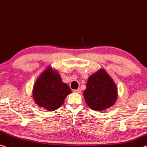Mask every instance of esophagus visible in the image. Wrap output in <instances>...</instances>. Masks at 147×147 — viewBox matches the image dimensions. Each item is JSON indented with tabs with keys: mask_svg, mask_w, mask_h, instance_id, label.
Returning <instances> with one entry per match:
<instances>
[{
	"mask_svg": "<svg viewBox=\"0 0 147 147\" xmlns=\"http://www.w3.org/2000/svg\"><path fill=\"white\" fill-rule=\"evenodd\" d=\"M74 92H76V93H80V92H81V90H80V88H78V89L74 90Z\"/></svg>",
	"mask_w": 147,
	"mask_h": 147,
	"instance_id": "obj_1",
	"label": "esophagus"
}]
</instances>
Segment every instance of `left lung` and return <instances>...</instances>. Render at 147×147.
I'll use <instances>...</instances> for the list:
<instances>
[{
    "label": "left lung",
    "instance_id": "left-lung-1",
    "mask_svg": "<svg viewBox=\"0 0 147 147\" xmlns=\"http://www.w3.org/2000/svg\"><path fill=\"white\" fill-rule=\"evenodd\" d=\"M83 94L88 107L92 110L102 111L115 104L117 89L107 72L100 69L89 76Z\"/></svg>",
    "mask_w": 147,
    "mask_h": 147
}]
</instances>
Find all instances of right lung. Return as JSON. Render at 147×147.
<instances>
[{
	"label": "right lung",
	"mask_w": 147,
	"mask_h": 147,
	"mask_svg": "<svg viewBox=\"0 0 147 147\" xmlns=\"http://www.w3.org/2000/svg\"><path fill=\"white\" fill-rule=\"evenodd\" d=\"M71 92V88L62 82L59 73L50 67L45 70L36 80L32 94L39 107L52 111L59 109Z\"/></svg>",
	"instance_id": "add662e5"
}]
</instances>
